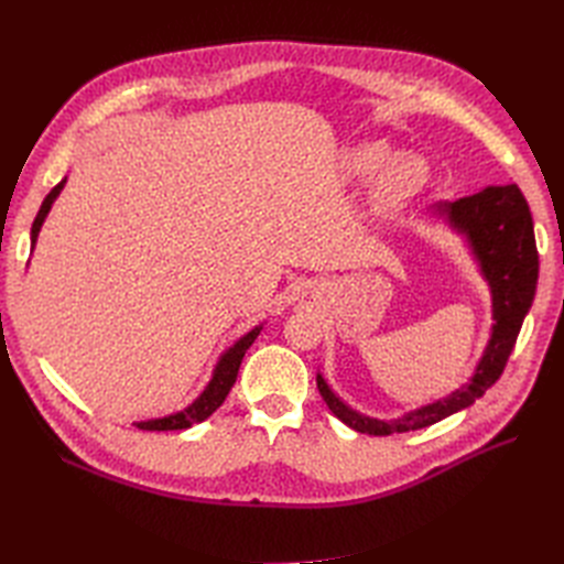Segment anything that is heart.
I'll return each mask as SVG.
<instances>
[{
	"label": "heart",
	"instance_id": "heart-1",
	"mask_svg": "<svg viewBox=\"0 0 564 564\" xmlns=\"http://www.w3.org/2000/svg\"><path fill=\"white\" fill-rule=\"evenodd\" d=\"M340 169L350 181L371 183L373 207L381 214H398L409 207L429 183V166L416 155H400L386 141H362L344 152Z\"/></svg>",
	"mask_w": 564,
	"mask_h": 564
}]
</instances>
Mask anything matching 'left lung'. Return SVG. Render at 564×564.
<instances>
[{"label": "left lung", "mask_w": 564, "mask_h": 564, "mask_svg": "<svg viewBox=\"0 0 564 564\" xmlns=\"http://www.w3.org/2000/svg\"><path fill=\"white\" fill-rule=\"evenodd\" d=\"M433 216L445 218L447 226L464 235L473 259L480 268L491 292V336L468 383L452 395L414 409L398 419H371L355 412L317 373L319 395L346 425L367 435H392L425 429L470 406L499 381L513 352L516 338L532 308L539 280V251L534 240V220L518 185H489L485 191L454 202H437Z\"/></svg>", "instance_id": "8db88e82"}]
</instances>
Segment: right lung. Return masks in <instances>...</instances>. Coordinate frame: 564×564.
<instances>
[{
	"label": "right lung",
	"mask_w": 564,
	"mask_h": 564,
	"mask_svg": "<svg viewBox=\"0 0 564 564\" xmlns=\"http://www.w3.org/2000/svg\"><path fill=\"white\" fill-rule=\"evenodd\" d=\"M65 181H67V178H63V181L54 187V191H51V193L44 197V202H42V207H40V212H37L35 224H32V230H30L32 249H35V245H37V235H40V230H42L44 218H46L48 212H51V204H54L56 197L61 195ZM261 329H263V324H259V327H253V329L247 332L242 338H237L235 344H232L224 355L218 357V362H216L214 373H212V381L207 383V388H204V390L199 392V398H197L193 404H187L185 409H181V412H176V414H169V416H162V419H148V421L133 423L135 429H141V431H183V429H191L193 423H202L204 419H209V416L216 412V409H218L220 404H224V400L228 398V392H230V388H232V383H235V379H237V371H240L242 357H245V352L249 350V346L256 340V336L261 334Z\"/></svg>",
	"instance_id": "obj_1"
}]
</instances>
